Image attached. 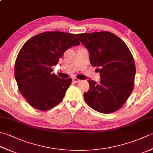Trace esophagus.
<instances>
[{
    "instance_id": "obj_1",
    "label": "esophagus",
    "mask_w": 153,
    "mask_h": 153,
    "mask_svg": "<svg viewBox=\"0 0 153 153\" xmlns=\"http://www.w3.org/2000/svg\"><path fill=\"white\" fill-rule=\"evenodd\" d=\"M72 80H73V82H74L75 83H79V81H80V80H79L78 79L76 78V77H74V78L72 79Z\"/></svg>"
}]
</instances>
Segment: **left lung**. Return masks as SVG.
<instances>
[{"mask_svg":"<svg viewBox=\"0 0 153 153\" xmlns=\"http://www.w3.org/2000/svg\"><path fill=\"white\" fill-rule=\"evenodd\" d=\"M88 51L90 63L99 70V83L89 80L83 94L86 103L96 111L108 114L121 108L134 86L135 66L126 43L108 31L76 34Z\"/></svg>","mask_w":153,"mask_h":153,"instance_id":"1","label":"left lung"}]
</instances>
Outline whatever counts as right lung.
I'll use <instances>...</instances> for the list:
<instances>
[{
	"label": "right lung",
	"mask_w": 153,
	"mask_h": 153,
	"mask_svg": "<svg viewBox=\"0 0 153 153\" xmlns=\"http://www.w3.org/2000/svg\"><path fill=\"white\" fill-rule=\"evenodd\" d=\"M79 42L74 34L44 32L25 42L16 58L14 75L19 92L31 106L49 110L62 100L71 78L61 79L52 73L64 52Z\"/></svg>",
	"instance_id": "right-lung-1"
}]
</instances>
